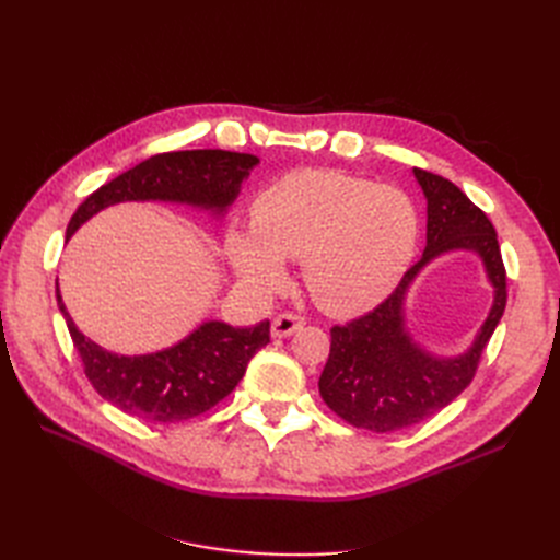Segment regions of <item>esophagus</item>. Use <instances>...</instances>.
<instances>
[{"mask_svg": "<svg viewBox=\"0 0 560 560\" xmlns=\"http://www.w3.org/2000/svg\"><path fill=\"white\" fill-rule=\"evenodd\" d=\"M303 325H306V317H301L296 313H282L273 319V327H270V331H273L276 338H284V336H292L294 331H299Z\"/></svg>", "mask_w": 560, "mask_h": 560, "instance_id": "esophagus-1", "label": "esophagus"}]
</instances>
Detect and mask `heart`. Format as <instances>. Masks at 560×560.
<instances>
[{
  "instance_id": "heart-1",
  "label": "heart",
  "mask_w": 560,
  "mask_h": 560,
  "mask_svg": "<svg viewBox=\"0 0 560 560\" xmlns=\"http://www.w3.org/2000/svg\"><path fill=\"white\" fill-rule=\"evenodd\" d=\"M252 231L226 233V257L254 292L284 282L282 259L301 261L322 311L358 315L395 290L418 243V212L395 186L334 171H296L257 196Z\"/></svg>"
}]
</instances>
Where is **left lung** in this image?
Returning a JSON list of instances; mask_svg holds the SVG:
<instances>
[{"label": "left lung", "mask_w": 560, "mask_h": 560, "mask_svg": "<svg viewBox=\"0 0 560 560\" xmlns=\"http://www.w3.org/2000/svg\"><path fill=\"white\" fill-rule=\"evenodd\" d=\"M428 198V247L406 270L397 290L371 313L331 327V350L319 376V395L329 409L369 432H397L432 418L477 374L481 354L506 306V270L498 233L481 208L442 175L413 167ZM477 250L497 299L472 348L457 359H434L405 329L402 299L419 270L439 253Z\"/></svg>", "instance_id": "left-lung-1"}]
</instances>
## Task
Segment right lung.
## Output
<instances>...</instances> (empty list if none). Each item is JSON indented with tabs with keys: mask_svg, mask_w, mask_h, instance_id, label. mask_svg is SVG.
<instances>
[{
	"mask_svg": "<svg viewBox=\"0 0 560 560\" xmlns=\"http://www.w3.org/2000/svg\"><path fill=\"white\" fill-rule=\"evenodd\" d=\"M257 156L224 149H194L156 154L128 173L100 186L67 224V238L93 214L126 200L189 202L224 212ZM58 306L79 350L86 378L116 409L147 422H179L210 411L233 393L249 360L270 343V322L257 327H231L226 322H202L173 348L151 354H114L83 336L67 313L56 287Z\"/></svg>",
	"mask_w": 560,
	"mask_h": 560,
	"instance_id": "1",
	"label": "right lung"
}]
</instances>
